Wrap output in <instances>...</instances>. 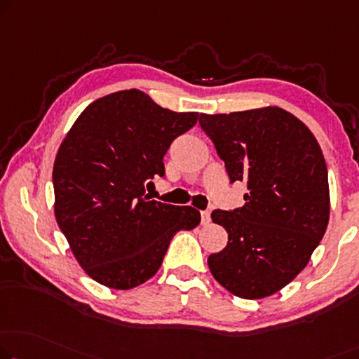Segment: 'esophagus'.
Wrapping results in <instances>:
<instances>
[{
  "label": "esophagus",
  "mask_w": 359,
  "mask_h": 359,
  "mask_svg": "<svg viewBox=\"0 0 359 359\" xmlns=\"http://www.w3.org/2000/svg\"><path fill=\"white\" fill-rule=\"evenodd\" d=\"M211 221V214L210 211H201V224L203 226H206V224H210Z\"/></svg>",
  "instance_id": "1"
}]
</instances>
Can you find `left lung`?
I'll list each match as a JSON object with an SVG mask.
<instances>
[{
  "instance_id": "obj_1",
  "label": "left lung",
  "mask_w": 359,
  "mask_h": 359,
  "mask_svg": "<svg viewBox=\"0 0 359 359\" xmlns=\"http://www.w3.org/2000/svg\"><path fill=\"white\" fill-rule=\"evenodd\" d=\"M245 205L211 212L229 233L208 258L211 274L240 298L279 292L304 269L329 222L327 168L311 130L280 108L200 114Z\"/></svg>"
}]
</instances>
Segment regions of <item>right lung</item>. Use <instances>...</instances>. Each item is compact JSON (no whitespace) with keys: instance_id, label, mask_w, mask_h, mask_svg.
Masks as SVG:
<instances>
[{"instance_id":"add662e5","label":"right lung","mask_w":359,"mask_h":359,"mask_svg":"<svg viewBox=\"0 0 359 359\" xmlns=\"http://www.w3.org/2000/svg\"><path fill=\"white\" fill-rule=\"evenodd\" d=\"M198 112L161 108L140 90L93 101L61 143L53 168L55 214L83 271L116 290L156 274L170 240L200 224V211L149 200L175 138Z\"/></svg>"}]
</instances>
